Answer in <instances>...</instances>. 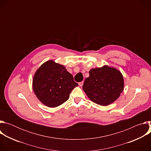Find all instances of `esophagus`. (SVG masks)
<instances>
[{"label": "esophagus", "mask_w": 151, "mask_h": 151, "mask_svg": "<svg viewBox=\"0 0 151 151\" xmlns=\"http://www.w3.org/2000/svg\"><path fill=\"white\" fill-rule=\"evenodd\" d=\"M83 83V82H79V83H78V85H79V87H82Z\"/></svg>", "instance_id": "obj_1"}]
</instances>
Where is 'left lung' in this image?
Segmentation results:
<instances>
[{"mask_svg": "<svg viewBox=\"0 0 151 151\" xmlns=\"http://www.w3.org/2000/svg\"><path fill=\"white\" fill-rule=\"evenodd\" d=\"M89 75L85 79L82 89L93 102L108 106L119 97L124 90V81L118 69L104 65L90 69Z\"/></svg>", "mask_w": 151, "mask_h": 151, "instance_id": "obj_1", "label": "left lung"}]
</instances>
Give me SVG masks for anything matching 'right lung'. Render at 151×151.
<instances>
[{"label": "right lung", "mask_w": 151, "mask_h": 151, "mask_svg": "<svg viewBox=\"0 0 151 151\" xmlns=\"http://www.w3.org/2000/svg\"><path fill=\"white\" fill-rule=\"evenodd\" d=\"M78 84L65 66L53 60L45 61L36 71L32 82L38 100L49 107H57L66 101Z\"/></svg>", "instance_id": "1"}]
</instances>
